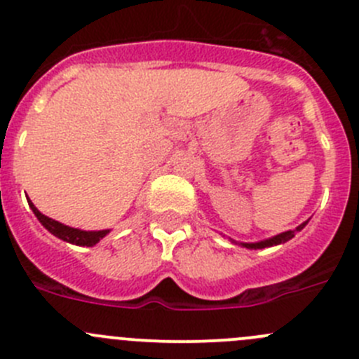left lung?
Wrapping results in <instances>:
<instances>
[{"mask_svg": "<svg viewBox=\"0 0 359 359\" xmlns=\"http://www.w3.org/2000/svg\"><path fill=\"white\" fill-rule=\"evenodd\" d=\"M309 221L302 222L300 226H297L294 229H290V231H284V233H279V235L272 236V238H264V240H259V242H236V240L229 238L231 240V243H238V245L245 247V249H250V250H256V249H264V247H273V245H280V243L287 242V240H291L294 236V233L297 231H302V229L307 226Z\"/></svg>", "mask_w": 359, "mask_h": 359, "instance_id": "obj_1", "label": "left lung"}]
</instances>
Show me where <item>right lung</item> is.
Returning <instances> with one entry per match:
<instances>
[{
    "instance_id": "add662e5",
    "label": "right lung",
    "mask_w": 359,
    "mask_h": 359,
    "mask_svg": "<svg viewBox=\"0 0 359 359\" xmlns=\"http://www.w3.org/2000/svg\"><path fill=\"white\" fill-rule=\"evenodd\" d=\"M27 203H29L31 210H33V214L36 215V219L41 222V226H43L45 229H48V231H50L54 236H57V238L65 240V242H68V243H73V245L93 247V245H96V243H98L103 236H107L110 233V229L86 231V229H79V228H72V226L61 224L59 221H54V219H50V217H47V215L41 214V212L34 207L33 201L31 200H27Z\"/></svg>"
}]
</instances>
